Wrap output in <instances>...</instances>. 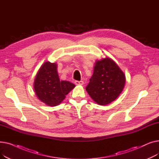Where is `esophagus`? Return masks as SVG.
<instances>
[{
    "label": "esophagus",
    "mask_w": 159,
    "mask_h": 159,
    "mask_svg": "<svg viewBox=\"0 0 159 159\" xmlns=\"http://www.w3.org/2000/svg\"><path fill=\"white\" fill-rule=\"evenodd\" d=\"M75 84H76V85H83V84H84V81H82V80H80V81L75 80Z\"/></svg>",
    "instance_id": "1"
}]
</instances>
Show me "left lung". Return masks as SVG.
Returning <instances> with one entry per match:
<instances>
[{
    "instance_id": "1",
    "label": "left lung",
    "mask_w": 159,
    "mask_h": 159,
    "mask_svg": "<svg viewBox=\"0 0 159 159\" xmlns=\"http://www.w3.org/2000/svg\"><path fill=\"white\" fill-rule=\"evenodd\" d=\"M125 81V75L117 64L106 57L95 62L93 74L86 89L95 102L105 106L119 97Z\"/></svg>"
}]
</instances>
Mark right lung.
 <instances>
[{
	"label": "right lung",
	"instance_id": "add662e5",
	"mask_svg": "<svg viewBox=\"0 0 159 159\" xmlns=\"http://www.w3.org/2000/svg\"><path fill=\"white\" fill-rule=\"evenodd\" d=\"M75 86L69 81H61L57 71V64L49 62H46L41 66L34 82L36 95L49 106L61 103Z\"/></svg>",
	"mask_w": 159,
	"mask_h": 159
}]
</instances>
